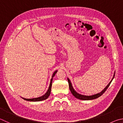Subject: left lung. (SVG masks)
<instances>
[{"mask_svg": "<svg viewBox=\"0 0 123 123\" xmlns=\"http://www.w3.org/2000/svg\"><path fill=\"white\" fill-rule=\"evenodd\" d=\"M115 74H114V76H113V79L111 80V82L110 83H109V84L108 85L106 86V88H105L103 90H102V92H100L99 93H97V94H96L94 95H92V96H84V95H82L81 94H79V93H78L77 92H76L75 91L74 89L73 88V86L72 85H71V82L70 81V80H69V79H68V83H69V89H70V90L71 91V92L72 93V94L74 96L77 98L78 99H81V100H91V99H94L96 98H97L99 97L100 96H102L103 93L105 92V91L107 90V89L109 88V86H110V85L111 83V82H112V80L113 79V78H114L115 76Z\"/></svg>", "mask_w": 123, "mask_h": 123, "instance_id": "8db88e82", "label": "left lung"}]
</instances>
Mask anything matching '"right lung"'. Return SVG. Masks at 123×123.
<instances>
[{
  "label": "right lung",
  "mask_w": 123,
  "mask_h": 123,
  "mask_svg": "<svg viewBox=\"0 0 123 123\" xmlns=\"http://www.w3.org/2000/svg\"><path fill=\"white\" fill-rule=\"evenodd\" d=\"M57 71H55V72L53 73L52 79L50 80V83L49 86L48 90L47 91V92L44 94V95L42 96L41 97H37V98H32V99H26V98H23L26 100H27V101H32V102H37V101H41V100H43L44 99H46L49 96V95L50 94V91H51V88H52V82H53V77L56 74Z\"/></svg>",
  "instance_id": "1"
}]
</instances>
